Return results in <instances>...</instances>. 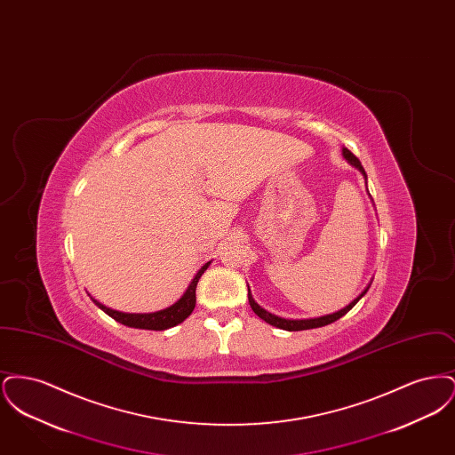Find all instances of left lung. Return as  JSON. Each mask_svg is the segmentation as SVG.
<instances>
[{"label": "left lung", "mask_w": 455, "mask_h": 455, "mask_svg": "<svg viewBox=\"0 0 455 455\" xmlns=\"http://www.w3.org/2000/svg\"><path fill=\"white\" fill-rule=\"evenodd\" d=\"M343 155H345V158L349 160V164L351 165H355L360 172L365 175V171H363V167H362V164H360V160L353 155V153L349 152L347 148L343 150ZM368 290V288H367ZM367 290L358 297V299H355L353 302L347 305L345 308H341L339 312H334V314H329V315H324V317H317V319H303V321H290V319H282V317H278V315H273V314H269V312H266L262 307H259L258 303L254 302V299H252V295H251V291H249V303H251V307H252V310L256 312V315H259L262 321H266L267 324L275 325V327H280V329H284V331H305V329H315V327H323V325L331 324V323H334V321H338V319H341L345 314H347L356 302L367 293Z\"/></svg>", "instance_id": "obj_1"}]
</instances>
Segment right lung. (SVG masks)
I'll list each match as a JSON object with an SVG mask.
<instances>
[{
  "mask_svg": "<svg viewBox=\"0 0 455 455\" xmlns=\"http://www.w3.org/2000/svg\"><path fill=\"white\" fill-rule=\"evenodd\" d=\"M210 266V262H206L195 276V280L189 284V288L186 290V293L182 295V299L179 302L173 303L169 308L160 310V312H153V314H124V312H117L112 310L106 305H102L97 300H93L99 308H102L108 315H110L114 321L121 323V324L128 325V327H136V329H150V331H164L173 325L180 324L184 319H188L191 315V312L196 307V284L199 282L201 275L206 271V267Z\"/></svg>",
  "mask_w": 455,
  "mask_h": 455,
  "instance_id": "1",
  "label": "right lung"
}]
</instances>
